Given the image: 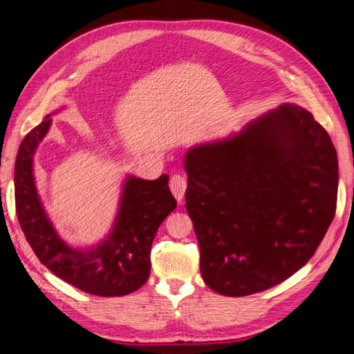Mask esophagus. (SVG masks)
Masks as SVG:
<instances>
[{
    "instance_id": "1",
    "label": "esophagus",
    "mask_w": 354,
    "mask_h": 354,
    "mask_svg": "<svg viewBox=\"0 0 354 354\" xmlns=\"http://www.w3.org/2000/svg\"><path fill=\"white\" fill-rule=\"evenodd\" d=\"M169 189H171V192H173L174 198L178 202L183 201L185 192L187 189V180H186V177L181 176V174H174L173 177H171V180H169Z\"/></svg>"
}]
</instances>
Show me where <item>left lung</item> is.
I'll use <instances>...</instances> for the list:
<instances>
[{"label":"left lung","mask_w":354,"mask_h":354,"mask_svg":"<svg viewBox=\"0 0 354 354\" xmlns=\"http://www.w3.org/2000/svg\"><path fill=\"white\" fill-rule=\"evenodd\" d=\"M185 169L201 274L221 295L286 281L312 259L335 216L337 151L301 106L281 104L238 134L190 147Z\"/></svg>","instance_id":"obj_1"}]
</instances>
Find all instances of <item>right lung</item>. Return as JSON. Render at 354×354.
<instances>
[{"label":"right lung","instance_id":"add662e5","mask_svg":"<svg viewBox=\"0 0 354 354\" xmlns=\"http://www.w3.org/2000/svg\"><path fill=\"white\" fill-rule=\"evenodd\" d=\"M50 116L26 134L17 152L15 198L20 227L39 261L60 279L99 297L131 294L149 279L155 234L177 207L168 176L156 180L128 176L108 238L88 250L72 248L48 220L34 178V153L51 125Z\"/></svg>","mask_w":354,"mask_h":354}]
</instances>
